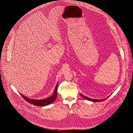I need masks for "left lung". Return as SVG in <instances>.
I'll use <instances>...</instances> for the list:
<instances>
[{
  "label": "left lung",
  "instance_id": "obj_1",
  "mask_svg": "<svg viewBox=\"0 0 133 133\" xmlns=\"http://www.w3.org/2000/svg\"><path fill=\"white\" fill-rule=\"evenodd\" d=\"M81 95L83 97V98H84L85 99L89 100V101H93V102H98V101H104L105 99H91V98H90L87 97L82 94H81Z\"/></svg>",
  "mask_w": 133,
  "mask_h": 133
}]
</instances>
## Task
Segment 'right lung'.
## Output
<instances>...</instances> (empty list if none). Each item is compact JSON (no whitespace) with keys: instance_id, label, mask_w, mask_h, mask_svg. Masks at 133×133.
Listing matches in <instances>:
<instances>
[{"instance_id":"add662e5","label":"right lung","mask_w":133,"mask_h":133,"mask_svg":"<svg viewBox=\"0 0 133 133\" xmlns=\"http://www.w3.org/2000/svg\"><path fill=\"white\" fill-rule=\"evenodd\" d=\"M57 86H58V83H57V84H56V86L55 88L54 91L53 95L51 96L44 99L43 100L32 99H30V98H29L27 97H25V96H24L22 94H20L28 103L34 104L36 106H46V105H49V104H51V103H52L53 101L55 100V99L56 98L57 92Z\"/></svg>"}]
</instances>
